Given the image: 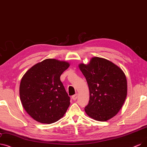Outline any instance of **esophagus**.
<instances>
[{
	"label": "esophagus",
	"instance_id": "34e87169",
	"mask_svg": "<svg viewBox=\"0 0 147 147\" xmlns=\"http://www.w3.org/2000/svg\"><path fill=\"white\" fill-rule=\"evenodd\" d=\"M78 94H74V95H73V96H72V99L73 100H76V99L78 98Z\"/></svg>",
	"mask_w": 147,
	"mask_h": 147
}]
</instances>
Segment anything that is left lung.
<instances>
[{
    "mask_svg": "<svg viewBox=\"0 0 147 147\" xmlns=\"http://www.w3.org/2000/svg\"><path fill=\"white\" fill-rule=\"evenodd\" d=\"M79 67L87 81L89 101L85 107L88 115L99 121L115 117L122 107L127 94L125 75L118 66L99 57Z\"/></svg>",
    "mask_w": 147,
    "mask_h": 147,
    "instance_id": "obj_1",
    "label": "left lung"
}]
</instances>
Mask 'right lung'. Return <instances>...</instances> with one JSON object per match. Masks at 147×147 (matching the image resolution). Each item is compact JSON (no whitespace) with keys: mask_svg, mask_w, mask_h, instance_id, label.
Listing matches in <instances>:
<instances>
[{"mask_svg":"<svg viewBox=\"0 0 147 147\" xmlns=\"http://www.w3.org/2000/svg\"><path fill=\"white\" fill-rule=\"evenodd\" d=\"M69 66L66 61L46 59L32 67L23 76L19 89L22 104L38 122L52 124L66 113L70 98L60 76Z\"/></svg>","mask_w":147,"mask_h":147,"instance_id":"add662e5","label":"right lung"}]
</instances>
